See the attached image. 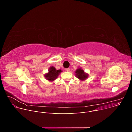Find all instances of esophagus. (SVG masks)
<instances>
[{
	"label": "esophagus",
	"instance_id": "esophagus-1",
	"mask_svg": "<svg viewBox=\"0 0 132 132\" xmlns=\"http://www.w3.org/2000/svg\"><path fill=\"white\" fill-rule=\"evenodd\" d=\"M69 70H70V69H69V68L66 69V71H69Z\"/></svg>",
	"mask_w": 132,
	"mask_h": 132
}]
</instances>
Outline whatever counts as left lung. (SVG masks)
Returning a JSON list of instances; mask_svg holds the SVG:
<instances>
[{
	"label": "left lung",
	"instance_id": "obj_1",
	"mask_svg": "<svg viewBox=\"0 0 132 132\" xmlns=\"http://www.w3.org/2000/svg\"><path fill=\"white\" fill-rule=\"evenodd\" d=\"M75 76L80 80L84 81L88 78L89 75L88 73L85 72V71L80 67L78 68V69L75 71Z\"/></svg>",
	"mask_w": 132,
	"mask_h": 132
}]
</instances>
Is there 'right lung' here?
Masks as SVG:
<instances>
[{"label": "right lung", "mask_w": 132, "mask_h": 132, "mask_svg": "<svg viewBox=\"0 0 132 132\" xmlns=\"http://www.w3.org/2000/svg\"><path fill=\"white\" fill-rule=\"evenodd\" d=\"M48 72L44 74V77L46 80L50 81H54L55 79L57 78L58 76L62 70L61 69L57 70L54 66H51L48 70Z\"/></svg>", "instance_id": "obj_1"}]
</instances>
